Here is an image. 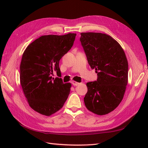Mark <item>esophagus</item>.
I'll return each mask as SVG.
<instances>
[{
    "instance_id": "esophagus-1",
    "label": "esophagus",
    "mask_w": 148,
    "mask_h": 148,
    "mask_svg": "<svg viewBox=\"0 0 148 148\" xmlns=\"http://www.w3.org/2000/svg\"><path fill=\"white\" fill-rule=\"evenodd\" d=\"M71 83H72V84L73 85V86H78V85H79L80 84L79 83L77 82H75V81H72Z\"/></svg>"
}]
</instances>
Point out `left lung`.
Returning <instances> with one entry per match:
<instances>
[{
  "mask_svg": "<svg viewBox=\"0 0 148 148\" xmlns=\"http://www.w3.org/2000/svg\"><path fill=\"white\" fill-rule=\"evenodd\" d=\"M80 41L89 65L97 75V81L86 83L84 104L94 114H107L123 99L128 83L126 56L119 43L104 33H82Z\"/></svg>",
  "mask_w": 148,
  "mask_h": 148,
  "instance_id": "left-lung-1",
  "label": "left lung"
}]
</instances>
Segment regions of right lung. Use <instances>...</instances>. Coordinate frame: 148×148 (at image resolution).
Instances as JSON below:
<instances>
[{
  "label": "right lung",
  "mask_w": 148,
  "mask_h": 148,
  "mask_svg": "<svg viewBox=\"0 0 148 148\" xmlns=\"http://www.w3.org/2000/svg\"><path fill=\"white\" fill-rule=\"evenodd\" d=\"M75 33L44 35L31 42L24 51L20 64V84L29 106L50 116L63 107L71 84L60 78L59 61L73 46Z\"/></svg>",
  "instance_id": "right-lung-1"
}]
</instances>
